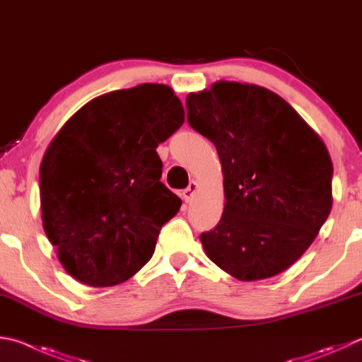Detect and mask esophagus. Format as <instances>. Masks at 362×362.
I'll return each instance as SVG.
<instances>
[{
	"mask_svg": "<svg viewBox=\"0 0 362 362\" xmlns=\"http://www.w3.org/2000/svg\"><path fill=\"white\" fill-rule=\"evenodd\" d=\"M198 187H199V183L196 182V180H192V182H189V185H188V187L182 192V198H183V201H185V202H189V201H192L193 194H194L196 192H198Z\"/></svg>",
	"mask_w": 362,
	"mask_h": 362,
	"instance_id": "34e87169",
	"label": "esophagus"
}]
</instances>
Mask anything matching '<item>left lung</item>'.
<instances>
[{"label":"left lung","instance_id":"8db88e82","mask_svg":"<svg viewBox=\"0 0 362 362\" xmlns=\"http://www.w3.org/2000/svg\"><path fill=\"white\" fill-rule=\"evenodd\" d=\"M188 123L220 156L225 210L201 234L234 279L274 277L312 245L332 207V161L321 137L274 91L220 81L187 96Z\"/></svg>","mask_w":362,"mask_h":362}]
</instances>
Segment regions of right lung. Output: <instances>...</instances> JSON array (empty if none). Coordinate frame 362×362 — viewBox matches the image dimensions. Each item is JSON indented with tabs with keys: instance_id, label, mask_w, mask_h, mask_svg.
Instances as JSON below:
<instances>
[{
	"instance_id": "obj_1",
	"label": "right lung",
	"mask_w": 362,
	"mask_h": 362,
	"mask_svg": "<svg viewBox=\"0 0 362 362\" xmlns=\"http://www.w3.org/2000/svg\"><path fill=\"white\" fill-rule=\"evenodd\" d=\"M185 122L161 83L101 95L63 124L41 163L42 226L71 277L103 288L147 264L182 201L164 187L158 144Z\"/></svg>"
}]
</instances>
